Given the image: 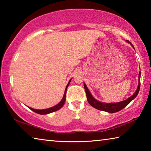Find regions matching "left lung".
I'll return each instance as SVG.
<instances>
[{
    "label": "left lung",
    "instance_id": "obj_1",
    "mask_svg": "<svg viewBox=\"0 0 151 151\" xmlns=\"http://www.w3.org/2000/svg\"><path fill=\"white\" fill-rule=\"evenodd\" d=\"M127 42L130 43L134 49L133 45L131 44V42H130L129 40H127ZM140 71L139 74V84H138L137 88L136 91H135V93L132 94L131 97L128 98L127 100L118 102V103H103V102L97 101L96 99H94L93 96L91 94V92L89 91L88 88L86 85V84L84 83V87H85L86 98H87V101L88 102V103L90 104L92 106L94 107V108H95L98 110H100V111L110 112V113H114V112H119L122 109H124V107H126L128 104L133 100V99L136 98V96H137V94L140 91Z\"/></svg>",
    "mask_w": 151,
    "mask_h": 151
}]
</instances>
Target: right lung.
I'll list each match as a JSON object with an SVG mask.
<instances>
[{
  "label": "right lung",
  "mask_w": 151,
  "mask_h": 151,
  "mask_svg": "<svg viewBox=\"0 0 151 151\" xmlns=\"http://www.w3.org/2000/svg\"><path fill=\"white\" fill-rule=\"evenodd\" d=\"M72 79V78H71ZM71 79L68 82L67 85L66 86V88H65V93H64V95L62 99V100H61L59 103H58L57 104H56L55 106H52V107H50V108H48V109H42V110H38V109H32V108H30V107H29V108L32 110V111H34L36 113H38L39 114H49L51 113V112H55L58 111V110H59L60 109L62 108L64 104H65V101H66V90H67V88L68 85H69V84L71 81Z\"/></svg>",
  "instance_id": "add662e5"
}]
</instances>
